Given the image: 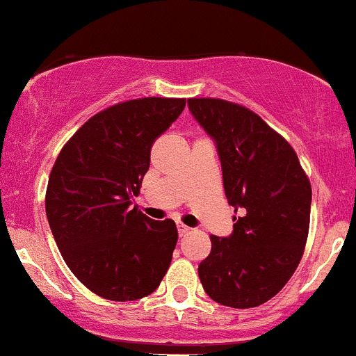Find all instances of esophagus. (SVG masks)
I'll use <instances>...</instances> for the list:
<instances>
[{"mask_svg": "<svg viewBox=\"0 0 356 356\" xmlns=\"http://www.w3.org/2000/svg\"><path fill=\"white\" fill-rule=\"evenodd\" d=\"M189 230H191V228H189V227H186L184 223H181V222L177 223V232H179V235H186V234H188Z\"/></svg>", "mask_w": 356, "mask_h": 356, "instance_id": "obj_1", "label": "esophagus"}]
</instances>
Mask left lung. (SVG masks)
<instances>
[{
	"instance_id": "8db88e82",
	"label": "left lung",
	"mask_w": 356,
	"mask_h": 356,
	"mask_svg": "<svg viewBox=\"0 0 356 356\" xmlns=\"http://www.w3.org/2000/svg\"><path fill=\"white\" fill-rule=\"evenodd\" d=\"M200 126L215 141L228 204L242 209L228 237L211 235L201 261L209 298L234 309L275 297L297 269L309 235L312 189L297 153L247 107L222 99H189Z\"/></svg>"
}]
</instances>
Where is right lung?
<instances>
[{
    "label": "right lung",
    "instance_id": "add662e5",
    "mask_svg": "<svg viewBox=\"0 0 356 356\" xmlns=\"http://www.w3.org/2000/svg\"><path fill=\"white\" fill-rule=\"evenodd\" d=\"M186 99L115 104L90 118L56 159L46 193L51 232L73 275L107 300H138L165 276L177 244L174 220L131 208L149 167L153 141Z\"/></svg>",
    "mask_w": 356,
    "mask_h": 356
}]
</instances>
